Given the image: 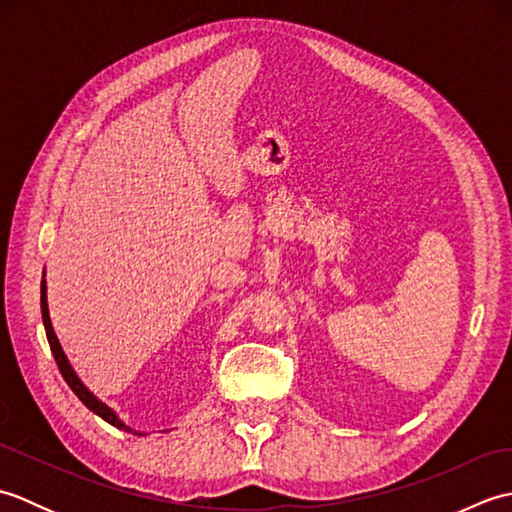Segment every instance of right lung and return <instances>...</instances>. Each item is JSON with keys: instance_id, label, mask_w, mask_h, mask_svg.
Wrapping results in <instances>:
<instances>
[{"instance_id": "add662e5", "label": "right lung", "mask_w": 512, "mask_h": 512, "mask_svg": "<svg viewBox=\"0 0 512 512\" xmlns=\"http://www.w3.org/2000/svg\"><path fill=\"white\" fill-rule=\"evenodd\" d=\"M41 314H43V325H46V336H48L50 350H52V354H54V361H57V365H59V372H61V376L65 378V383L70 385V389L74 391V394L79 396V400L83 402V405L88 407L90 411H94L96 416L103 418L105 422H110L112 427H116V429H123V431H129V433H134V436H145V433L134 431L132 427H127L125 422L118 420L116 413H114L110 407H107L105 402H101L99 398H96V396L92 394V391L81 383V378L74 374V369H72L70 361H68V358H65V354H63V350H61V343H59V339H57V334H54V330H52V321H50V314H48L46 279L41 281Z\"/></svg>"}]
</instances>
